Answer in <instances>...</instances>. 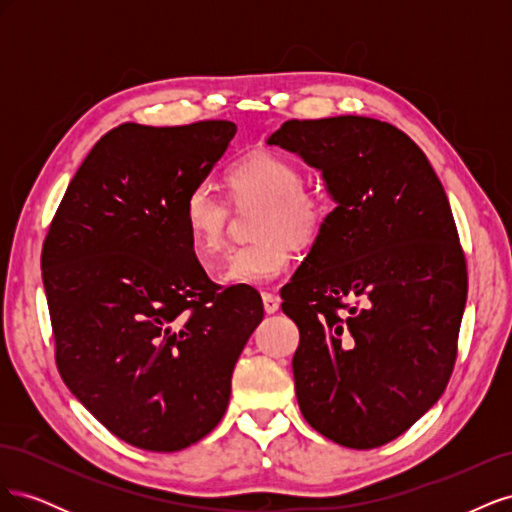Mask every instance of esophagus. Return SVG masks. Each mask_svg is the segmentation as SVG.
Segmentation results:
<instances>
[{"label": "esophagus", "instance_id": "esophagus-1", "mask_svg": "<svg viewBox=\"0 0 512 512\" xmlns=\"http://www.w3.org/2000/svg\"><path fill=\"white\" fill-rule=\"evenodd\" d=\"M262 305H265L267 314H275L277 309H280V299H277L271 292H262Z\"/></svg>", "mask_w": 512, "mask_h": 512}]
</instances>
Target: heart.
Returning a JSON list of instances; mask_svg holds the SVG:
<instances>
[{"label": "heart", "instance_id": "b5f03b06", "mask_svg": "<svg viewBox=\"0 0 512 512\" xmlns=\"http://www.w3.org/2000/svg\"><path fill=\"white\" fill-rule=\"evenodd\" d=\"M228 196L235 207L258 205L254 243L230 252L218 280L232 286H265L275 282L292 260L294 247H309L329 218L322 192L307 188L299 164L275 151H254L226 170ZM230 222L228 200L211 185L200 183L183 203V224L194 252L209 260L224 247Z\"/></svg>", "mask_w": 512, "mask_h": 512}]
</instances>
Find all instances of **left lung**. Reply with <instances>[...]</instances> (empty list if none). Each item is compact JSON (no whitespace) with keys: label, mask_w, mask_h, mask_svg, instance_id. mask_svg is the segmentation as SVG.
Returning a JSON list of instances; mask_svg holds the SVG:
<instances>
[{"label":"left lung","mask_w":512,"mask_h":512,"mask_svg":"<svg viewBox=\"0 0 512 512\" xmlns=\"http://www.w3.org/2000/svg\"><path fill=\"white\" fill-rule=\"evenodd\" d=\"M267 143L318 168L337 205L282 288L301 335V414L342 446H382L453 374L468 271L451 205L421 147L386 121L290 119Z\"/></svg>","instance_id":"obj_1"}]
</instances>
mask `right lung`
<instances>
[{
  "instance_id": "add662e5",
  "label": "right lung",
  "mask_w": 512,
  "mask_h": 512,
  "mask_svg": "<svg viewBox=\"0 0 512 512\" xmlns=\"http://www.w3.org/2000/svg\"><path fill=\"white\" fill-rule=\"evenodd\" d=\"M237 126L121 123L76 170L42 245L55 361L72 395L123 442L173 453L222 421L260 294L213 284L183 203Z\"/></svg>"
}]
</instances>
